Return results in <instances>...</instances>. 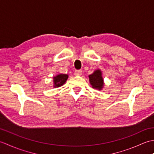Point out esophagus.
I'll return each instance as SVG.
<instances>
[{
	"mask_svg": "<svg viewBox=\"0 0 154 154\" xmlns=\"http://www.w3.org/2000/svg\"><path fill=\"white\" fill-rule=\"evenodd\" d=\"M82 73H83V71H82V70H81V69L75 71V75H77V76H80V75H82Z\"/></svg>",
	"mask_w": 154,
	"mask_h": 154,
	"instance_id": "obj_1",
	"label": "esophagus"
}]
</instances>
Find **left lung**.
Instances as JSON below:
<instances>
[{
    "label": "left lung",
    "instance_id": "1",
    "mask_svg": "<svg viewBox=\"0 0 154 154\" xmlns=\"http://www.w3.org/2000/svg\"><path fill=\"white\" fill-rule=\"evenodd\" d=\"M89 82L93 89L101 90L104 86L102 72L100 69H97L93 74L89 75Z\"/></svg>",
    "mask_w": 154,
    "mask_h": 154
}]
</instances>
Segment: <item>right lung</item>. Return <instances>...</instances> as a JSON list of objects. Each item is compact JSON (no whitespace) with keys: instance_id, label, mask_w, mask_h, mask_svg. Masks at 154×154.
Segmentation results:
<instances>
[{"instance_id":"add662e5","label":"right lung","mask_w":154,"mask_h":154,"mask_svg":"<svg viewBox=\"0 0 154 154\" xmlns=\"http://www.w3.org/2000/svg\"><path fill=\"white\" fill-rule=\"evenodd\" d=\"M68 79L67 74H59L54 77V87H60L66 82Z\"/></svg>"}]
</instances>
